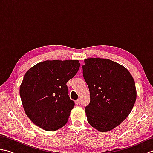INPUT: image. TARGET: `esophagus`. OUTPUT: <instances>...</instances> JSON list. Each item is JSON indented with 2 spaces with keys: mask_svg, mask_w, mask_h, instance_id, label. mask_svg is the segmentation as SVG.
Here are the masks:
<instances>
[{
  "mask_svg": "<svg viewBox=\"0 0 153 153\" xmlns=\"http://www.w3.org/2000/svg\"><path fill=\"white\" fill-rule=\"evenodd\" d=\"M76 103L77 104V105H79V104H80V99H78L77 100H76Z\"/></svg>",
  "mask_w": 153,
  "mask_h": 153,
  "instance_id": "obj_1",
  "label": "esophagus"
}]
</instances>
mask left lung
Wrapping results in <instances>:
<instances>
[{"label":"left lung","mask_w":153,"mask_h":153,"mask_svg":"<svg viewBox=\"0 0 153 153\" xmlns=\"http://www.w3.org/2000/svg\"><path fill=\"white\" fill-rule=\"evenodd\" d=\"M84 62L83 75L90 92L85 107L87 121L99 131H110L128 116L134 106V78L126 68L108 59L87 58Z\"/></svg>","instance_id":"obj_1"}]
</instances>
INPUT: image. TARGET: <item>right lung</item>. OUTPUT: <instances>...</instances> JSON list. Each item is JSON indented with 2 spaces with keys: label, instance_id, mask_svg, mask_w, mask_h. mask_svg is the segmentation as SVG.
I'll use <instances>...</instances> for the list:
<instances>
[{
  "label": "right lung",
  "instance_id": "right-lung-1",
  "mask_svg": "<svg viewBox=\"0 0 153 153\" xmlns=\"http://www.w3.org/2000/svg\"><path fill=\"white\" fill-rule=\"evenodd\" d=\"M79 66L78 60H46L25 73L19 94L25 114L35 125L53 131L67 123L75 103L66 83Z\"/></svg>",
  "mask_w": 153,
  "mask_h": 153
}]
</instances>
